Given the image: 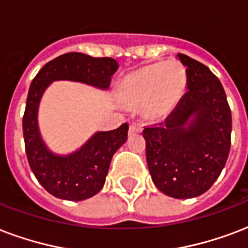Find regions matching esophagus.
I'll list each match as a JSON object with an SVG mask.
<instances>
[{
	"label": "esophagus",
	"mask_w": 248,
	"mask_h": 248,
	"mask_svg": "<svg viewBox=\"0 0 248 248\" xmlns=\"http://www.w3.org/2000/svg\"><path fill=\"white\" fill-rule=\"evenodd\" d=\"M141 126L139 124H130V130H128V132L130 134H137V132H141Z\"/></svg>",
	"instance_id": "1"
}]
</instances>
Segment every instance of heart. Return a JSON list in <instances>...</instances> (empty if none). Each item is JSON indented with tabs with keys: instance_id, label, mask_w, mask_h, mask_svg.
Masks as SVG:
<instances>
[{
	"instance_id": "obj_1",
	"label": "heart",
	"mask_w": 248,
	"mask_h": 248,
	"mask_svg": "<svg viewBox=\"0 0 248 248\" xmlns=\"http://www.w3.org/2000/svg\"><path fill=\"white\" fill-rule=\"evenodd\" d=\"M186 70L177 61L141 67L118 86V97L127 107H141L145 117L162 120L174 110L186 88Z\"/></svg>"
}]
</instances>
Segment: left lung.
I'll list each match as a JSON object with an SVG mask.
<instances>
[{"instance_id": "obj_1", "label": "left lung", "mask_w": 248, "mask_h": 248, "mask_svg": "<svg viewBox=\"0 0 248 248\" xmlns=\"http://www.w3.org/2000/svg\"><path fill=\"white\" fill-rule=\"evenodd\" d=\"M187 92L165 122L143 130L145 157L158 190L175 199L208 191L230 152L232 111L224 87L207 66L178 53Z\"/></svg>"}]
</instances>
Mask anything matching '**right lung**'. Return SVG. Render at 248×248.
Listing matches in <instances>:
<instances>
[{"mask_svg":"<svg viewBox=\"0 0 248 248\" xmlns=\"http://www.w3.org/2000/svg\"><path fill=\"white\" fill-rule=\"evenodd\" d=\"M117 69L118 63L113 58H94L73 52L49 61L32 80L23 116L26 155L36 179L56 198L80 202L103 188L113 155L127 140L128 124L96 132L73 154L56 155L46 147L39 131L41 96L54 80H73L108 90Z\"/></svg>","mask_w":248,"mask_h":248,"instance_id":"1","label":"right lung"}]
</instances>
